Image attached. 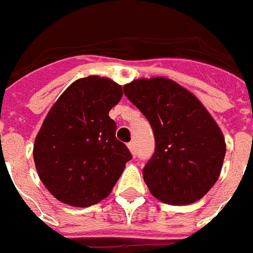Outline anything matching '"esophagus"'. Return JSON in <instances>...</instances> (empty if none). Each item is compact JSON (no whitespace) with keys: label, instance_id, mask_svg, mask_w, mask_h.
Here are the masks:
<instances>
[{"label":"esophagus","instance_id":"obj_1","mask_svg":"<svg viewBox=\"0 0 253 253\" xmlns=\"http://www.w3.org/2000/svg\"><path fill=\"white\" fill-rule=\"evenodd\" d=\"M127 146H128V149H130V152H131L132 156L135 157V154H137V153H135V143L130 142L128 145H127Z\"/></svg>","mask_w":253,"mask_h":253}]
</instances>
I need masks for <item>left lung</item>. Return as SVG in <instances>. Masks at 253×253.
Wrapping results in <instances>:
<instances>
[{
	"label": "left lung",
	"mask_w": 253,
	"mask_h": 253,
	"mask_svg": "<svg viewBox=\"0 0 253 253\" xmlns=\"http://www.w3.org/2000/svg\"><path fill=\"white\" fill-rule=\"evenodd\" d=\"M123 92L153 128L156 149L143 168L152 195L169 205L199 201L218 180L226 152L215 121L194 94L168 78L134 80Z\"/></svg>",
	"instance_id": "1"
}]
</instances>
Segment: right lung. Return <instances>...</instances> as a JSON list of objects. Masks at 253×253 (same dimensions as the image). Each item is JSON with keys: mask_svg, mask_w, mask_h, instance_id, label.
<instances>
[{"mask_svg": "<svg viewBox=\"0 0 253 253\" xmlns=\"http://www.w3.org/2000/svg\"><path fill=\"white\" fill-rule=\"evenodd\" d=\"M122 94L110 78L89 76L74 81L47 114L34 160L42 183L58 201L74 207L99 203L132 159L108 116Z\"/></svg>", "mask_w": 253, "mask_h": 253, "instance_id": "add662e5", "label": "right lung"}]
</instances>
